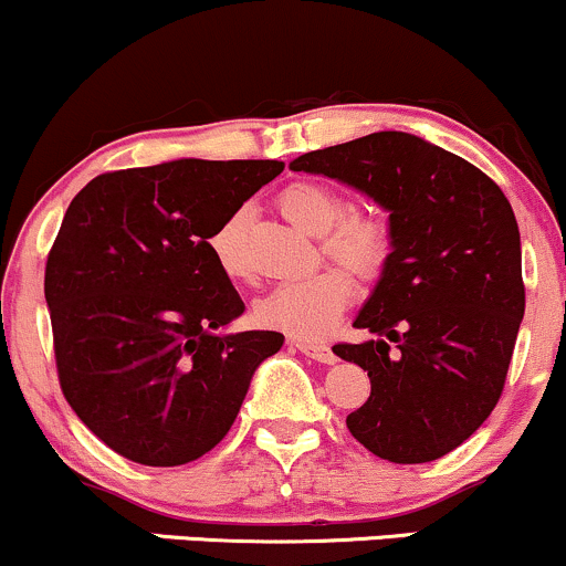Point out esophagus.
I'll return each mask as SVG.
<instances>
[{"mask_svg": "<svg viewBox=\"0 0 566 566\" xmlns=\"http://www.w3.org/2000/svg\"><path fill=\"white\" fill-rule=\"evenodd\" d=\"M295 346L303 350L305 356H311V359L322 361V365H333V361H337L335 350L327 346V343H314V340H295Z\"/></svg>", "mask_w": 566, "mask_h": 566, "instance_id": "esophagus-1", "label": "esophagus"}]
</instances>
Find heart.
<instances>
[{"mask_svg": "<svg viewBox=\"0 0 566 566\" xmlns=\"http://www.w3.org/2000/svg\"><path fill=\"white\" fill-rule=\"evenodd\" d=\"M279 207L297 229L319 233V247L340 265H324L301 282H290L255 303L263 327L301 340H319L335 327L354 295V279H375L386 269L394 250L388 218L378 210H346L335 188L297 180L279 193ZM212 261L226 279L250 276L244 252V212H231L207 239ZM347 269L343 270L342 265Z\"/></svg>", "mask_w": 566, "mask_h": 566, "instance_id": "obj_1", "label": "heart"}]
</instances>
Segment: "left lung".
<instances>
[{"label":"left lung","instance_id":"8db88e82","mask_svg":"<svg viewBox=\"0 0 566 566\" xmlns=\"http://www.w3.org/2000/svg\"><path fill=\"white\" fill-rule=\"evenodd\" d=\"M359 188L391 216L394 250L354 327L337 343L369 375V399L346 418L369 452L431 463L495 409L524 316L522 242L492 178L407 133H373L290 165Z\"/></svg>","mask_w":566,"mask_h":566}]
</instances>
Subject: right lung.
<instances>
[{
	"mask_svg": "<svg viewBox=\"0 0 566 566\" xmlns=\"http://www.w3.org/2000/svg\"><path fill=\"white\" fill-rule=\"evenodd\" d=\"M284 170L178 159L103 172L69 205L44 265L61 391L116 454L184 465L229 433L271 329L220 335L244 311L207 239Z\"/></svg>",
	"mask_w": 566,
	"mask_h": 566,
	"instance_id": "obj_1",
	"label": "right lung"
}]
</instances>
